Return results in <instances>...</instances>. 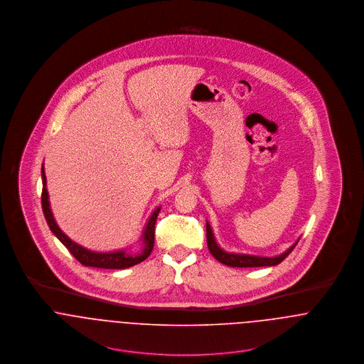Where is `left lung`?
I'll return each instance as SVG.
<instances>
[{"instance_id":"8db88e82","label":"left lung","mask_w":364,"mask_h":364,"mask_svg":"<svg viewBox=\"0 0 364 364\" xmlns=\"http://www.w3.org/2000/svg\"><path fill=\"white\" fill-rule=\"evenodd\" d=\"M206 234H208V251L211 252V255L227 264V266H232V267H258V266H274L277 263H280L284 258H287V255L294 250V247L297 244H294L291 248H289L284 254L279 255V257H273V258H263V257H252V255H238V254H228L224 252L217 244L215 240L213 237L211 228L210 225H206Z\"/></svg>"}]
</instances>
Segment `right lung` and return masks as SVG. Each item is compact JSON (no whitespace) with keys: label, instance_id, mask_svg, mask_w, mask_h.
<instances>
[{"label":"right lung","instance_id":"1","mask_svg":"<svg viewBox=\"0 0 364 364\" xmlns=\"http://www.w3.org/2000/svg\"><path fill=\"white\" fill-rule=\"evenodd\" d=\"M42 181H43V189H42V208H43V214L45 218L52 230L53 234L64 244V247L74 255V258L78 260L80 263H82L84 266H91V267H102V269H126L130 266H134L143 260L147 259L154 248V234H156V221L159 213V208H156V211L151 214L149 224L146 227V231L143 234V241H144V250L140 255L132 257L129 254H126L124 251H117V252H109V254H102V252H92L88 251L85 248H82L81 245L75 244L74 241H71L57 225V223L54 221L50 205H49V195H48V189H46V175L45 171L42 168Z\"/></svg>","mask_w":364,"mask_h":364}]
</instances>
